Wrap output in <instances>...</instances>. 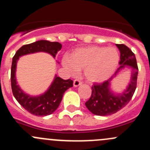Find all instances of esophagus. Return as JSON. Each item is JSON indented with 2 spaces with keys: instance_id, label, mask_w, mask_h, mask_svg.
Instances as JSON below:
<instances>
[{
  "instance_id": "obj_1",
  "label": "esophagus",
  "mask_w": 150,
  "mask_h": 150,
  "mask_svg": "<svg viewBox=\"0 0 150 150\" xmlns=\"http://www.w3.org/2000/svg\"><path fill=\"white\" fill-rule=\"evenodd\" d=\"M81 84H82V82L78 79H75L73 82V85L75 87H78V86H79Z\"/></svg>"
}]
</instances>
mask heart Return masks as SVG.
I'll return each mask as SVG.
<instances>
[{
  "instance_id": "b5f03b06",
  "label": "heart",
  "mask_w": 150,
  "mask_h": 150,
  "mask_svg": "<svg viewBox=\"0 0 150 150\" xmlns=\"http://www.w3.org/2000/svg\"><path fill=\"white\" fill-rule=\"evenodd\" d=\"M120 62V54L113 47L88 46L78 48L69 59L64 57L63 65L72 74L83 69L85 78L91 83L103 82L115 72Z\"/></svg>"
}]
</instances>
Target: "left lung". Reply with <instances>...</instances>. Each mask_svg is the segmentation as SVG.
I'll return each instance as SVG.
<instances>
[{"instance_id":"8db88e82","label":"left lung","mask_w":150,"mask_h":150,"mask_svg":"<svg viewBox=\"0 0 150 150\" xmlns=\"http://www.w3.org/2000/svg\"><path fill=\"white\" fill-rule=\"evenodd\" d=\"M116 46L120 52V60L119 62L120 67L116 71V73L124 66L128 65L132 69L131 81L127 90L120 95L113 94L109 89L110 81L115 75L112 76L108 81L101 83H94L91 87V96L85 104L89 111L96 115H110L121 110L131 101L137 88L139 68L135 54L125 45L116 44Z\"/></svg>"}]
</instances>
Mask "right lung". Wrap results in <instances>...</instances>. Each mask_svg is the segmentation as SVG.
I'll use <instances>...</instances> for the list:
<instances>
[{
    "label": "right lung",
    "mask_w": 150,
    "mask_h": 150,
    "mask_svg": "<svg viewBox=\"0 0 150 150\" xmlns=\"http://www.w3.org/2000/svg\"><path fill=\"white\" fill-rule=\"evenodd\" d=\"M61 48L62 45L58 42L38 40L35 43L24 45L17 50L13 57L11 69L12 93L16 101L27 111L34 115L46 116L54 112L59 105L67 89L73 86V81L71 79L64 80L59 77H56L50 88L44 94L38 97H31L25 94L16 83L15 78L16 62L21 56L38 51L48 52L54 57Z\"/></svg>",
    "instance_id": "add662e5"
}]
</instances>
